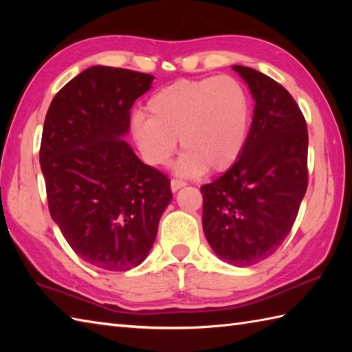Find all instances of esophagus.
<instances>
[{
	"label": "esophagus",
	"instance_id": "1",
	"mask_svg": "<svg viewBox=\"0 0 352 352\" xmlns=\"http://www.w3.org/2000/svg\"><path fill=\"white\" fill-rule=\"evenodd\" d=\"M184 186H186V183L183 180H178V178H174V180H170V189H172V192H177L178 189L184 188Z\"/></svg>",
	"mask_w": 352,
	"mask_h": 352
}]
</instances>
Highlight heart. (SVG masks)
<instances>
[{"mask_svg": "<svg viewBox=\"0 0 352 352\" xmlns=\"http://www.w3.org/2000/svg\"><path fill=\"white\" fill-rule=\"evenodd\" d=\"M146 109L148 116L133 119L134 142L149 164L163 166L180 138L184 153L177 170L182 175L228 169L248 138L251 104L233 77L175 81L155 92Z\"/></svg>", "mask_w": 352, "mask_h": 352, "instance_id": "heart-1", "label": "heart"}]
</instances>
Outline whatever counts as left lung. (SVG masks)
Segmentation results:
<instances>
[{"instance_id": "obj_1", "label": "left lung", "mask_w": 352, "mask_h": 352, "mask_svg": "<svg viewBox=\"0 0 352 352\" xmlns=\"http://www.w3.org/2000/svg\"><path fill=\"white\" fill-rule=\"evenodd\" d=\"M256 106L239 159L201 186L203 228L221 260L245 267L280 248L307 190V124L292 95L252 68L233 65Z\"/></svg>"}]
</instances>
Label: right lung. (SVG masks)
<instances>
[{
  "mask_svg": "<svg viewBox=\"0 0 352 352\" xmlns=\"http://www.w3.org/2000/svg\"><path fill=\"white\" fill-rule=\"evenodd\" d=\"M149 74L96 65L65 85L45 118L41 168L51 218L74 252L106 271L139 266L172 199L168 177L124 140Z\"/></svg>",
  "mask_w": 352,
  "mask_h": 352,
  "instance_id": "add662e5",
  "label": "right lung"
}]
</instances>
